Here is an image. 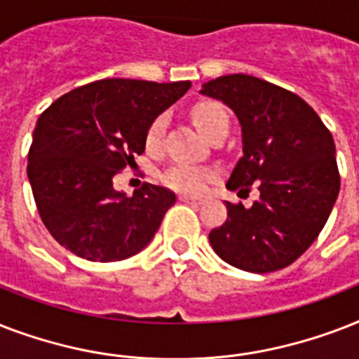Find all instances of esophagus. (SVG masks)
I'll return each instance as SVG.
<instances>
[{"mask_svg":"<svg viewBox=\"0 0 359 359\" xmlns=\"http://www.w3.org/2000/svg\"><path fill=\"white\" fill-rule=\"evenodd\" d=\"M179 201L182 203H190V205H201V199H197V197H191V196H180Z\"/></svg>","mask_w":359,"mask_h":359,"instance_id":"34e87169","label":"esophagus"}]
</instances>
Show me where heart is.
Listing matches in <instances>:
<instances>
[{"label":"heart","instance_id":"heart-1","mask_svg":"<svg viewBox=\"0 0 359 359\" xmlns=\"http://www.w3.org/2000/svg\"><path fill=\"white\" fill-rule=\"evenodd\" d=\"M191 117L196 121L197 128L201 130L203 134L210 140V135L214 132H218L224 126H229V115L219 104L216 102H201L197 104ZM168 126V119L165 115H158L156 119L152 121L145 135V145L151 152H156L162 149L163 132ZM210 171L194 163H175L162 175L163 184L169 186L171 190L180 191V194H191L197 196L205 191L207 184L210 182Z\"/></svg>","mask_w":359,"mask_h":359}]
</instances>
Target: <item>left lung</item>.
<instances>
[{
  "label": "left lung",
  "instance_id": "8db88e82",
  "mask_svg": "<svg viewBox=\"0 0 359 359\" xmlns=\"http://www.w3.org/2000/svg\"><path fill=\"white\" fill-rule=\"evenodd\" d=\"M201 95L233 109L242 158L227 188H259L251 207L225 201L227 219L210 231L212 250L253 273L289 266L315 242L339 196L335 143L315 109L298 95L248 74L219 76Z\"/></svg>",
  "mask_w": 359,
  "mask_h": 359
}]
</instances>
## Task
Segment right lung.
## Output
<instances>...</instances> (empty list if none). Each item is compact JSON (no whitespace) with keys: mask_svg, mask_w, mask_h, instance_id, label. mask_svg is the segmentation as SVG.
Listing matches in <instances>:
<instances>
[{"mask_svg":"<svg viewBox=\"0 0 359 359\" xmlns=\"http://www.w3.org/2000/svg\"><path fill=\"white\" fill-rule=\"evenodd\" d=\"M190 87L98 80L63 95L39 117L27 179L42 222L65 250L111 262L149 245L177 197L149 182L126 197L114 188V177L145 152L152 121Z\"/></svg>","mask_w":359,"mask_h":359,"instance_id":"add662e5","label":"right lung"}]
</instances>
